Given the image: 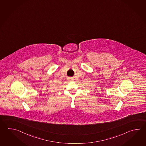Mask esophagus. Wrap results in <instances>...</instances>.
<instances>
[{
    "instance_id": "esophagus-1",
    "label": "esophagus",
    "mask_w": 146,
    "mask_h": 146,
    "mask_svg": "<svg viewBox=\"0 0 146 146\" xmlns=\"http://www.w3.org/2000/svg\"><path fill=\"white\" fill-rule=\"evenodd\" d=\"M70 80H71V78H70Z\"/></svg>"
}]
</instances>
